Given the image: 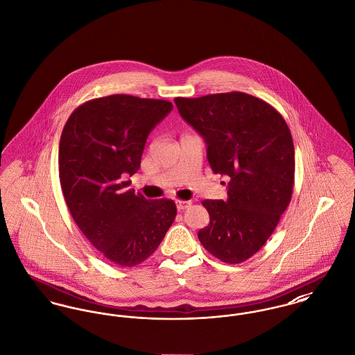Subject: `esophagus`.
Masks as SVG:
<instances>
[{
	"label": "esophagus",
	"mask_w": 355,
	"mask_h": 355,
	"mask_svg": "<svg viewBox=\"0 0 355 355\" xmlns=\"http://www.w3.org/2000/svg\"><path fill=\"white\" fill-rule=\"evenodd\" d=\"M189 206H191V202H187V200H178V202H176V207H178V210L189 209Z\"/></svg>",
	"instance_id": "esophagus-1"
}]
</instances>
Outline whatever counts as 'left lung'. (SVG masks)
I'll return each instance as SVG.
<instances>
[{
	"label": "left lung",
	"instance_id": "8db88e82",
	"mask_svg": "<svg viewBox=\"0 0 355 355\" xmlns=\"http://www.w3.org/2000/svg\"><path fill=\"white\" fill-rule=\"evenodd\" d=\"M183 119L207 144L215 173L229 179L227 200H203L210 223L198 238L214 257L239 263L256 254L286 210L295 148L283 116L241 92L175 98Z\"/></svg>",
	"mask_w": 355,
	"mask_h": 355
}]
</instances>
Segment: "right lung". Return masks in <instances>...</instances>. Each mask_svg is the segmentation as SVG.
<instances>
[{"label": "right lung", "mask_w": 355, "mask_h": 355, "mask_svg": "<svg viewBox=\"0 0 355 355\" xmlns=\"http://www.w3.org/2000/svg\"><path fill=\"white\" fill-rule=\"evenodd\" d=\"M164 99L114 94L85 102L59 144V178L78 227L106 259L135 266L159 248L175 220L173 200L126 189L152 129L172 110Z\"/></svg>", "instance_id": "obj_1"}]
</instances>
